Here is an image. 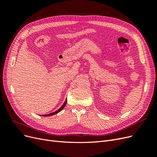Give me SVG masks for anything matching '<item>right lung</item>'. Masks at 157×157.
<instances>
[{"label":"right lung","instance_id":"1","mask_svg":"<svg viewBox=\"0 0 157 157\" xmlns=\"http://www.w3.org/2000/svg\"><path fill=\"white\" fill-rule=\"evenodd\" d=\"M66 103H67V99H65V102L63 103V104L62 105V106H61L59 109H58V110L57 111H56L55 112H53V113H49V114H47V115H42V117H49V116H52V115H56V114H57V113H58L59 112H60L61 110H63V109L65 107V105H66Z\"/></svg>","mask_w":157,"mask_h":157}]
</instances>
